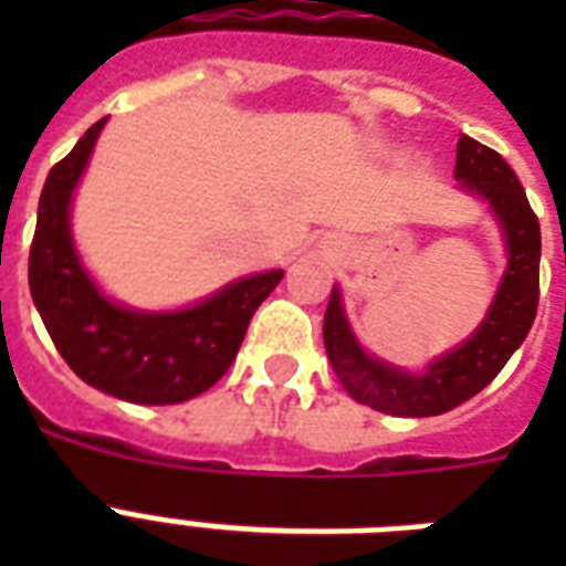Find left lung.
<instances>
[{
  "label": "left lung",
  "instance_id": "1",
  "mask_svg": "<svg viewBox=\"0 0 566 566\" xmlns=\"http://www.w3.org/2000/svg\"><path fill=\"white\" fill-rule=\"evenodd\" d=\"M455 179L470 193L488 199L505 234L509 266L488 317L464 344L431 361L426 373L399 370L364 353L346 323L337 287L323 319V344L337 381L355 402L394 417H434L467 402L491 385L517 353L535 323L541 296V222L505 158L491 146L461 135Z\"/></svg>",
  "mask_w": 566,
  "mask_h": 566
}]
</instances>
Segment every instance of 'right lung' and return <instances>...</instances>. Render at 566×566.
<instances>
[{"mask_svg":"<svg viewBox=\"0 0 566 566\" xmlns=\"http://www.w3.org/2000/svg\"><path fill=\"white\" fill-rule=\"evenodd\" d=\"M108 117L93 123L46 176L29 252V287L70 370L102 394L137 405L193 399L238 358L249 319L282 282V270L226 284L193 308L146 314L105 300L75 255L70 202Z\"/></svg>","mask_w":566,"mask_h":566,"instance_id":"1","label":"right lung"}]
</instances>
